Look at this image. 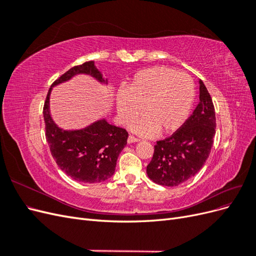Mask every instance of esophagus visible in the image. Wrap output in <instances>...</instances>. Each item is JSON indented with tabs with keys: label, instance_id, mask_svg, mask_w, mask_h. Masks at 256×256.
<instances>
[{
	"label": "esophagus",
	"instance_id": "34e87169",
	"mask_svg": "<svg viewBox=\"0 0 256 256\" xmlns=\"http://www.w3.org/2000/svg\"><path fill=\"white\" fill-rule=\"evenodd\" d=\"M140 141V138H136L134 136H129L128 138V143H134V142H138Z\"/></svg>",
	"mask_w": 256,
	"mask_h": 256
}]
</instances>
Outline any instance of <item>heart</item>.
I'll use <instances>...</instances> for the list:
<instances>
[{"label": "heart", "instance_id": "heart-1", "mask_svg": "<svg viewBox=\"0 0 256 256\" xmlns=\"http://www.w3.org/2000/svg\"><path fill=\"white\" fill-rule=\"evenodd\" d=\"M194 100V83L188 74L166 66H154L134 74L127 88L116 97L120 120L129 125L143 112L146 114L134 129L150 134L160 130L171 134L188 118Z\"/></svg>", "mask_w": 256, "mask_h": 256}]
</instances>
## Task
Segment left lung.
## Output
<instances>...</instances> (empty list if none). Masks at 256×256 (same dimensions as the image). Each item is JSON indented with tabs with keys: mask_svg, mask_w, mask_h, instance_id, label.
Instances as JSON below:
<instances>
[{
	"mask_svg": "<svg viewBox=\"0 0 256 256\" xmlns=\"http://www.w3.org/2000/svg\"><path fill=\"white\" fill-rule=\"evenodd\" d=\"M216 134L212 99L200 80V104L175 132L154 146L146 168L150 180L161 186L176 187L194 176L210 154Z\"/></svg>",
	"mask_w": 256,
	"mask_h": 256,
	"instance_id": "1",
	"label": "left lung"
}]
</instances>
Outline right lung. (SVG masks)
<instances>
[{"label": "right lung", "instance_id": "obj_1", "mask_svg": "<svg viewBox=\"0 0 256 256\" xmlns=\"http://www.w3.org/2000/svg\"><path fill=\"white\" fill-rule=\"evenodd\" d=\"M76 74H88L104 81L95 68L94 60H90L69 69L52 83V86L69 80ZM50 92L51 88L42 110L44 134L58 168L80 182L94 184L110 178L114 174L118 154L127 144V130L110 125L104 120L82 130H62L53 122L49 113Z\"/></svg>", "mask_w": 256, "mask_h": 256}]
</instances>
